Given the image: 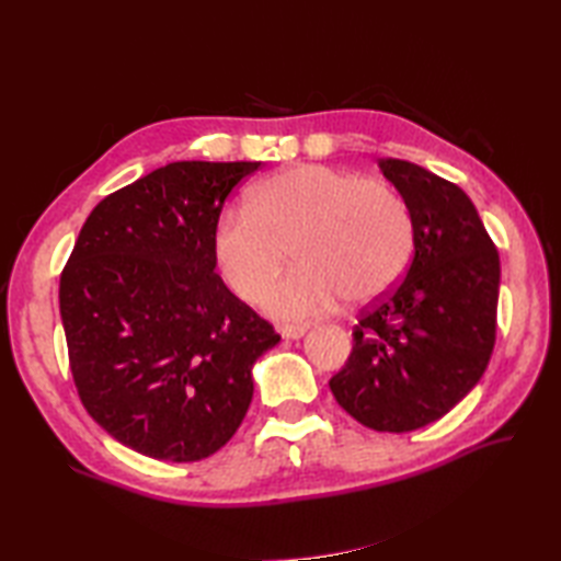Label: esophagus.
I'll return each instance as SVG.
<instances>
[{"instance_id": "obj_1", "label": "esophagus", "mask_w": 561, "mask_h": 561, "mask_svg": "<svg viewBox=\"0 0 561 561\" xmlns=\"http://www.w3.org/2000/svg\"><path fill=\"white\" fill-rule=\"evenodd\" d=\"M308 332V325H284L282 328V337L287 340H301Z\"/></svg>"}]
</instances>
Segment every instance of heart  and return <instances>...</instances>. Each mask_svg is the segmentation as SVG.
<instances>
[{
	"label": "heart",
	"instance_id": "heart-1",
	"mask_svg": "<svg viewBox=\"0 0 561 561\" xmlns=\"http://www.w3.org/2000/svg\"><path fill=\"white\" fill-rule=\"evenodd\" d=\"M291 249L300 265L268 293ZM414 253V221L396 187L332 165L306 163L248 190L245 211L214 229V260L236 296L279 320L328 313L337 301L386 296Z\"/></svg>",
	"mask_w": 561,
	"mask_h": 561
}]
</instances>
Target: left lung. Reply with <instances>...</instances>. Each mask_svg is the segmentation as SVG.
Instances as JSON below:
<instances>
[{"mask_svg": "<svg viewBox=\"0 0 561 561\" xmlns=\"http://www.w3.org/2000/svg\"><path fill=\"white\" fill-rule=\"evenodd\" d=\"M378 165L412 211L414 257L398 287L362 311L330 390L359 424L402 434L440 420L478 386L496 340L502 270L458 185L410 161Z\"/></svg>", "mask_w": 561, "mask_h": 561, "instance_id": "obj_1", "label": "left lung"}]
</instances>
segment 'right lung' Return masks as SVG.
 I'll use <instances>...</instances> for the list:
<instances>
[{
  "mask_svg": "<svg viewBox=\"0 0 561 561\" xmlns=\"http://www.w3.org/2000/svg\"><path fill=\"white\" fill-rule=\"evenodd\" d=\"M260 161H175L101 199L59 277L83 408L141 456L195 462L226 446L279 342L226 289L214 229Z\"/></svg>",
  "mask_w": 561,
  "mask_h": 561,
  "instance_id": "obj_1",
  "label": "right lung"
}]
</instances>
